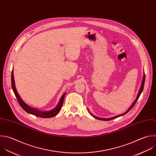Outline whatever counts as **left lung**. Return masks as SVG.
I'll use <instances>...</instances> for the list:
<instances>
[{"label":"left lung","mask_w":156,"mask_h":156,"mask_svg":"<svg viewBox=\"0 0 156 156\" xmlns=\"http://www.w3.org/2000/svg\"><path fill=\"white\" fill-rule=\"evenodd\" d=\"M144 81H145V75H144V76H143V81H142V83H141V87H140V90H139V92H138V95H137V97L136 98V99H135V100L133 101V103H132V105L130 106V107L129 108V110L126 112H125V113H124L123 114H121V115H118V116H115V117H113V118H108V119H103V118H98V117H96V116H93L94 118H95L96 119H100V120H103V121H110V120H112V119H115V118H118V117H119V116H122V115H126V113H127L133 107H134V105H135V103H136V101H137V100H138V98H139V97H140V94H141V93L142 92V91H143V87H144Z\"/></svg>","instance_id":"8db88e82"}]
</instances>
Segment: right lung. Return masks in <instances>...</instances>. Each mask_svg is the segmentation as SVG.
Here are the masks:
<instances>
[{
	"label": "right lung",
	"mask_w": 156,
	"mask_h": 156,
	"mask_svg": "<svg viewBox=\"0 0 156 156\" xmlns=\"http://www.w3.org/2000/svg\"><path fill=\"white\" fill-rule=\"evenodd\" d=\"M12 86L13 90L15 93V96H16V97L18 100L19 104L23 108V110L28 113H30V114H32L34 116H36L40 117V118H52L53 116H55L58 113V112L60 111L61 108H62L64 99V97H65V95L66 94V92L62 95V96L61 97V98L60 99V101H59V103H58L57 107L55 108H54L53 110H52L49 112H41V111L37 110L35 108H31V107H29L27 104H26V103L23 101V100L21 99V98L19 95V94H18V92L16 89V87H15L14 77H13V70H12Z\"/></svg>",
	"instance_id": "obj_1"
}]
</instances>
